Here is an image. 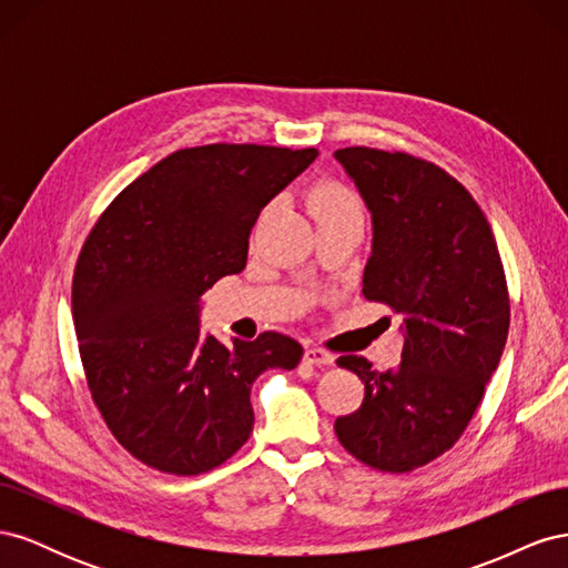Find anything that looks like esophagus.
Returning <instances> with one entry per match:
<instances>
[{"instance_id":"1","label":"esophagus","mask_w":568,"mask_h":568,"mask_svg":"<svg viewBox=\"0 0 568 568\" xmlns=\"http://www.w3.org/2000/svg\"><path fill=\"white\" fill-rule=\"evenodd\" d=\"M303 363L311 365V367H332L334 365V355L322 351V348L307 346L305 353H303Z\"/></svg>"}]
</instances>
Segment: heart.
<instances>
[{
	"mask_svg": "<svg viewBox=\"0 0 568 568\" xmlns=\"http://www.w3.org/2000/svg\"><path fill=\"white\" fill-rule=\"evenodd\" d=\"M307 209L315 220L338 217V215H363V203L351 186L341 182H320L307 192Z\"/></svg>",
	"mask_w": 568,
	"mask_h": 568,
	"instance_id": "heart-1",
	"label": "heart"
}]
</instances>
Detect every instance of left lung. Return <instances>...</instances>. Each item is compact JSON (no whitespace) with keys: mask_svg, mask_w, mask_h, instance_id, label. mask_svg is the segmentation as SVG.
I'll list each match as a JSON object with an SVG mask.
<instances>
[{"mask_svg":"<svg viewBox=\"0 0 568 568\" xmlns=\"http://www.w3.org/2000/svg\"><path fill=\"white\" fill-rule=\"evenodd\" d=\"M334 156L372 211L363 294L405 317L395 372H376L363 355L336 359L363 379L365 398L334 432L367 467L407 474L459 440L500 363L509 329L503 257L474 196L436 163L369 146Z\"/></svg>","mask_w":568,"mask_h":568,"instance_id":"obj_1","label":"left lung"}]
</instances>
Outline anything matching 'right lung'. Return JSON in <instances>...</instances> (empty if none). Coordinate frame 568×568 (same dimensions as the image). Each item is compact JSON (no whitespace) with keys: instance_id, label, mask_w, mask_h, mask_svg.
Masks as SVG:
<instances>
[{"instance_id":"1","label":"right lung","mask_w":568,"mask_h":568,"mask_svg":"<svg viewBox=\"0 0 568 568\" xmlns=\"http://www.w3.org/2000/svg\"><path fill=\"white\" fill-rule=\"evenodd\" d=\"M315 159L313 146L180 149L128 184L84 239L73 274L82 369L109 432L146 467H220L253 432V382L301 363V343L277 332L234 348L201 338L199 301L246 267L257 215Z\"/></svg>"}]
</instances>
